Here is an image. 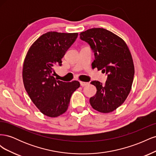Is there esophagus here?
Returning a JSON list of instances; mask_svg holds the SVG:
<instances>
[{
    "label": "esophagus",
    "mask_w": 156,
    "mask_h": 156,
    "mask_svg": "<svg viewBox=\"0 0 156 156\" xmlns=\"http://www.w3.org/2000/svg\"><path fill=\"white\" fill-rule=\"evenodd\" d=\"M80 84H81V87H84V86H87L89 84V83L88 82H83V81H80Z\"/></svg>",
    "instance_id": "1"
}]
</instances>
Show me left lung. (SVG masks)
<instances>
[{"label":"left lung","instance_id":"left-lung-1","mask_svg":"<svg viewBox=\"0 0 156 156\" xmlns=\"http://www.w3.org/2000/svg\"><path fill=\"white\" fill-rule=\"evenodd\" d=\"M80 38L94 52L92 66L107 75L104 85L98 81L90 83L97 92L90 98V103L99 112H111L125 101L131 91L135 69L130 51L121 37L102 28L81 32Z\"/></svg>","mask_w":156,"mask_h":156}]
</instances>
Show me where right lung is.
<instances>
[{
    "label": "right lung",
    "mask_w": 156,
    "mask_h": 156,
    "mask_svg": "<svg viewBox=\"0 0 156 156\" xmlns=\"http://www.w3.org/2000/svg\"><path fill=\"white\" fill-rule=\"evenodd\" d=\"M78 36V33L48 32L30 46L23 63V81L32 101L44 115L55 118L67 111L77 81L66 83L54 77L55 68Z\"/></svg>",
    "instance_id": "right-lung-1"
}]
</instances>
